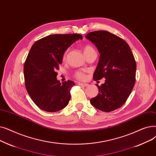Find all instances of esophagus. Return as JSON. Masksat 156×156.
Here are the masks:
<instances>
[{
    "label": "esophagus",
    "instance_id": "esophagus-1",
    "mask_svg": "<svg viewBox=\"0 0 156 156\" xmlns=\"http://www.w3.org/2000/svg\"><path fill=\"white\" fill-rule=\"evenodd\" d=\"M78 84H79V86H83V87H86V86H87L89 85V84H87V83H79Z\"/></svg>",
    "mask_w": 156,
    "mask_h": 156
}]
</instances>
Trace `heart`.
<instances>
[{"instance_id": "b5f03b06", "label": "heart", "mask_w": 156, "mask_h": 156, "mask_svg": "<svg viewBox=\"0 0 156 156\" xmlns=\"http://www.w3.org/2000/svg\"><path fill=\"white\" fill-rule=\"evenodd\" d=\"M91 50H94V49L92 46H91L90 45H86L84 47V53H86V52H87L89 51H91ZM66 52H67V51H66L65 54H64V56H63L64 58H65V56H66ZM74 77H75L76 79H77L79 80H84L86 77L85 73H84V71L78 70V71L76 72L75 73H74Z\"/></svg>"}]
</instances>
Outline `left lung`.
<instances>
[{
    "label": "left lung",
    "mask_w": 156,
    "mask_h": 156,
    "mask_svg": "<svg viewBox=\"0 0 156 156\" xmlns=\"http://www.w3.org/2000/svg\"><path fill=\"white\" fill-rule=\"evenodd\" d=\"M86 38L95 44L100 54L93 79H106L104 84H96L99 93L90 103L98 110L109 112L124 104L134 87L136 69L135 57L126 42L109 32H92Z\"/></svg>",
    "instance_id": "8db88e82"
}]
</instances>
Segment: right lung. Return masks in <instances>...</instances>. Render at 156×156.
<instances>
[{
  "instance_id": "obj_1",
  "label": "right lung",
  "mask_w": 156,
  "mask_h": 156,
  "mask_svg": "<svg viewBox=\"0 0 156 156\" xmlns=\"http://www.w3.org/2000/svg\"><path fill=\"white\" fill-rule=\"evenodd\" d=\"M80 34H54L37 41L24 63L26 90L41 109L55 112L64 108L70 100L73 81L60 83L56 79L65 51L79 39Z\"/></svg>"
}]
</instances>
